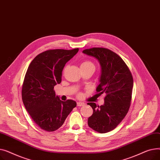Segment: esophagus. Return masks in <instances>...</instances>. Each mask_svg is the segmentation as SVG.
<instances>
[{
	"mask_svg": "<svg viewBox=\"0 0 160 160\" xmlns=\"http://www.w3.org/2000/svg\"><path fill=\"white\" fill-rule=\"evenodd\" d=\"M85 105V103L81 102H77V106H83Z\"/></svg>",
	"mask_w": 160,
	"mask_h": 160,
	"instance_id": "obj_1",
	"label": "esophagus"
}]
</instances>
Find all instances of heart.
I'll use <instances>...</instances> for the list:
<instances>
[{
	"mask_svg": "<svg viewBox=\"0 0 160 160\" xmlns=\"http://www.w3.org/2000/svg\"><path fill=\"white\" fill-rule=\"evenodd\" d=\"M81 69H92L93 71L95 70V65L93 62L90 60L83 61L80 65Z\"/></svg>",
	"mask_w": 160,
	"mask_h": 160,
	"instance_id": "heart-1",
	"label": "heart"
}]
</instances>
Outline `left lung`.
<instances>
[{
    "label": "left lung",
    "instance_id": "obj_1",
    "mask_svg": "<svg viewBox=\"0 0 160 160\" xmlns=\"http://www.w3.org/2000/svg\"><path fill=\"white\" fill-rule=\"evenodd\" d=\"M82 52L98 60L101 76L97 93L98 95L106 94L103 105L88 103L93 110L88 118V125L97 132L107 133L119 124L129 110L133 83L132 74L122 59L110 49L94 47L83 50Z\"/></svg>",
    "mask_w": 160,
    "mask_h": 160
}]
</instances>
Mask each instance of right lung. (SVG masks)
<instances>
[{
  "mask_svg": "<svg viewBox=\"0 0 160 160\" xmlns=\"http://www.w3.org/2000/svg\"><path fill=\"white\" fill-rule=\"evenodd\" d=\"M79 49L48 50L35 57L25 74L22 86L23 104L32 119L47 132L60 128L77 106L72 100L62 101L54 90L62 82L63 67Z\"/></svg>",
  "mask_w": 160,
  "mask_h": 160,
  "instance_id": "1",
  "label": "right lung"
}]
</instances>
